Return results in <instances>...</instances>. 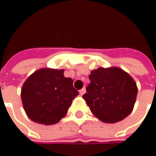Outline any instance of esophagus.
<instances>
[{
  "instance_id": "obj_1",
  "label": "esophagus",
  "mask_w": 156,
  "mask_h": 156,
  "mask_svg": "<svg viewBox=\"0 0 156 156\" xmlns=\"http://www.w3.org/2000/svg\"><path fill=\"white\" fill-rule=\"evenodd\" d=\"M85 92H86V89H85L84 87H83V88H81V90L79 91V93H80V94H81V95H83V94H85Z\"/></svg>"
}]
</instances>
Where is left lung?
I'll return each instance as SVG.
<instances>
[{"label":"left lung","mask_w":156,"mask_h":156,"mask_svg":"<svg viewBox=\"0 0 156 156\" xmlns=\"http://www.w3.org/2000/svg\"><path fill=\"white\" fill-rule=\"evenodd\" d=\"M82 95L91 112L103 122L115 123L129 115L135 105L137 87L133 78L118 68L93 70Z\"/></svg>","instance_id":"obj_1"}]
</instances>
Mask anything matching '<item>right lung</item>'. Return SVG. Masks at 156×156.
<instances>
[{
	"label": "right lung",
	"instance_id": "right-lung-1",
	"mask_svg": "<svg viewBox=\"0 0 156 156\" xmlns=\"http://www.w3.org/2000/svg\"><path fill=\"white\" fill-rule=\"evenodd\" d=\"M64 70L41 69L30 75L21 88V101L33 122L44 125L57 123L65 116L72 101L79 94L73 80Z\"/></svg>",
	"mask_w": 156,
	"mask_h": 156
}]
</instances>
